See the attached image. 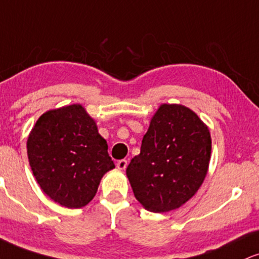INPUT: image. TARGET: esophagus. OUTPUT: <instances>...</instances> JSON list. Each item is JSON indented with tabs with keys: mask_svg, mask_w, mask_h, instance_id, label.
Segmentation results:
<instances>
[{
	"mask_svg": "<svg viewBox=\"0 0 259 259\" xmlns=\"http://www.w3.org/2000/svg\"><path fill=\"white\" fill-rule=\"evenodd\" d=\"M127 166V160L126 159H120L117 161V167L119 170H124Z\"/></svg>",
	"mask_w": 259,
	"mask_h": 259,
	"instance_id": "1",
	"label": "esophagus"
}]
</instances>
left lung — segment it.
I'll return each instance as SVG.
<instances>
[{
  "mask_svg": "<svg viewBox=\"0 0 259 259\" xmlns=\"http://www.w3.org/2000/svg\"><path fill=\"white\" fill-rule=\"evenodd\" d=\"M211 136L182 105H161L126 167L134 195L152 212L179 208L197 193L207 174Z\"/></svg>",
  "mask_w": 259,
  "mask_h": 259,
  "instance_id": "1",
  "label": "left lung"
}]
</instances>
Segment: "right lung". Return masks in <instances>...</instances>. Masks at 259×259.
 <instances>
[{"label": "right lung", "mask_w": 259, "mask_h": 259, "mask_svg": "<svg viewBox=\"0 0 259 259\" xmlns=\"http://www.w3.org/2000/svg\"><path fill=\"white\" fill-rule=\"evenodd\" d=\"M106 140L80 105L46 112L27 140L31 170L43 192L68 208L85 206L114 167Z\"/></svg>", "instance_id": "obj_1"}]
</instances>
